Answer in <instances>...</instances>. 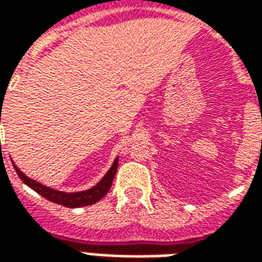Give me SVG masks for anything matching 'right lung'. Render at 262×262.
Returning a JSON list of instances; mask_svg holds the SVG:
<instances>
[{
    "instance_id": "obj_1",
    "label": "right lung",
    "mask_w": 262,
    "mask_h": 262,
    "mask_svg": "<svg viewBox=\"0 0 262 262\" xmlns=\"http://www.w3.org/2000/svg\"><path fill=\"white\" fill-rule=\"evenodd\" d=\"M118 163H119V159L116 157L112 167L109 168L108 172L103 176L102 180L98 182L95 187L90 188V189H86V191H80V192H63V191L52 189V188L46 187V185H43L40 182L35 181V180H31V178L26 177L14 163H12V164H14L15 171H16V174L19 176L20 180L24 181V184H26L28 187L32 188L33 191H36V192L39 193V195H42L43 198H46L48 201L59 203V205H63L66 208H81V206H88V205H92V203L98 202L99 199H102V198L108 193V191L111 189V185H112V181H114L115 174H116V170H118Z\"/></svg>"
}]
</instances>
